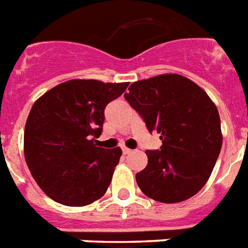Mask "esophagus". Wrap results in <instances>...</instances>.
<instances>
[{
  "label": "esophagus",
  "instance_id": "1",
  "mask_svg": "<svg viewBox=\"0 0 248 248\" xmlns=\"http://www.w3.org/2000/svg\"><path fill=\"white\" fill-rule=\"evenodd\" d=\"M122 152H124V155H128V154H131V149L124 147V148H122Z\"/></svg>",
  "mask_w": 248,
  "mask_h": 248
}]
</instances>
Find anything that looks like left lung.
Here are the masks:
<instances>
[{
	"instance_id": "8db88e82",
	"label": "left lung",
	"mask_w": 248,
	"mask_h": 248,
	"mask_svg": "<svg viewBox=\"0 0 248 248\" xmlns=\"http://www.w3.org/2000/svg\"><path fill=\"white\" fill-rule=\"evenodd\" d=\"M127 103L162 145L145 151L148 164L135 178L144 195L179 203L203 188L222 145L218 110L204 90L178 74H162L128 87Z\"/></svg>"
}]
</instances>
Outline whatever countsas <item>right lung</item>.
Returning <instances> with one entry per match:
<instances>
[{"mask_svg":"<svg viewBox=\"0 0 248 248\" xmlns=\"http://www.w3.org/2000/svg\"><path fill=\"white\" fill-rule=\"evenodd\" d=\"M128 83L73 79L37 99L24 127V158L41 190L69 207L93 203L107 192L122 155L96 147L104 110Z\"/></svg>","mask_w":248,"mask_h":248,"instance_id":"right-lung-1","label":"right lung"}]
</instances>
